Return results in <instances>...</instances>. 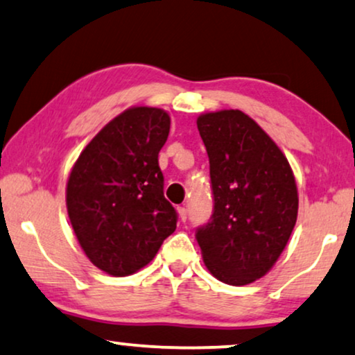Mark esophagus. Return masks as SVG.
<instances>
[{
	"mask_svg": "<svg viewBox=\"0 0 355 355\" xmlns=\"http://www.w3.org/2000/svg\"><path fill=\"white\" fill-rule=\"evenodd\" d=\"M178 216H180V219H182V222H185V220H187V217H188L187 207H183V206H180V207H178Z\"/></svg>",
	"mask_w": 355,
	"mask_h": 355,
	"instance_id": "esophagus-1",
	"label": "esophagus"
}]
</instances>
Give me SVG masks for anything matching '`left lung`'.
I'll use <instances>...</instances> for the list:
<instances>
[{"label": "left lung", "instance_id": "obj_1", "mask_svg": "<svg viewBox=\"0 0 355 355\" xmlns=\"http://www.w3.org/2000/svg\"><path fill=\"white\" fill-rule=\"evenodd\" d=\"M209 157L214 209L196 229L212 276L247 286L274 266L294 230L299 195L286 155L240 110L198 116Z\"/></svg>", "mask_w": 355, "mask_h": 355}]
</instances>
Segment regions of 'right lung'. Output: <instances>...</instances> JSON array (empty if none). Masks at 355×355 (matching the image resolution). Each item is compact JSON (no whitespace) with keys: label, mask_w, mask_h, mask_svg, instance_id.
Masks as SVG:
<instances>
[{"label":"right lung","mask_w":355,"mask_h":355,"mask_svg":"<svg viewBox=\"0 0 355 355\" xmlns=\"http://www.w3.org/2000/svg\"><path fill=\"white\" fill-rule=\"evenodd\" d=\"M168 131L162 108L131 107L94 136L69 173L66 207L76 237L112 276L144 268L177 229L159 167Z\"/></svg>","instance_id":"add662e5"}]
</instances>
